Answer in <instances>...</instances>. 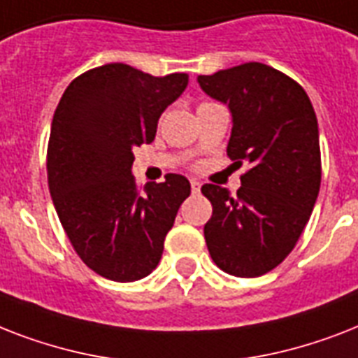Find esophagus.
<instances>
[{"instance_id": "1", "label": "esophagus", "mask_w": 358, "mask_h": 358, "mask_svg": "<svg viewBox=\"0 0 358 358\" xmlns=\"http://www.w3.org/2000/svg\"><path fill=\"white\" fill-rule=\"evenodd\" d=\"M191 189L195 191V193H199V191H201V182H196V180H191Z\"/></svg>"}]
</instances>
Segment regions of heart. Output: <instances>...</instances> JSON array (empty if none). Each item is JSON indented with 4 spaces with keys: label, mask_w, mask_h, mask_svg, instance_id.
Here are the masks:
<instances>
[{
    "label": "heart",
    "mask_w": 358,
    "mask_h": 358,
    "mask_svg": "<svg viewBox=\"0 0 358 358\" xmlns=\"http://www.w3.org/2000/svg\"><path fill=\"white\" fill-rule=\"evenodd\" d=\"M206 103H208V102H206ZM201 106H202V103H201Z\"/></svg>",
    "instance_id": "heart-1"
}]
</instances>
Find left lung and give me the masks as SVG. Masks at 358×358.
<instances>
[{
    "mask_svg": "<svg viewBox=\"0 0 358 358\" xmlns=\"http://www.w3.org/2000/svg\"><path fill=\"white\" fill-rule=\"evenodd\" d=\"M202 91L232 111L227 154L241 167L236 196L202 185L213 213L204 224L212 260L234 277H260L294 250L322 184L317 119L305 89L280 70L245 63L199 76Z\"/></svg>",
    "mask_w": 358,
    "mask_h": 358,
    "instance_id": "left-lung-1",
    "label": "left lung"
}]
</instances>
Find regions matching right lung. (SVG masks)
I'll return each mask as SVG.
<instances>
[{
	"instance_id": "add662e5",
	"label": "right lung",
	"mask_w": 358,
	"mask_h": 358,
	"mask_svg": "<svg viewBox=\"0 0 358 358\" xmlns=\"http://www.w3.org/2000/svg\"><path fill=\"white\" fill-rule=\"evenodd\" d=\"M187 80L180 72L156 78L129 64H103L78 76L55 109L48 185L70 243L100 277L134 282L162 260L191 185L167 174L162 184L139 189L134 148L154 141L157 120Z\"/></svg>"
}]
</instances>
